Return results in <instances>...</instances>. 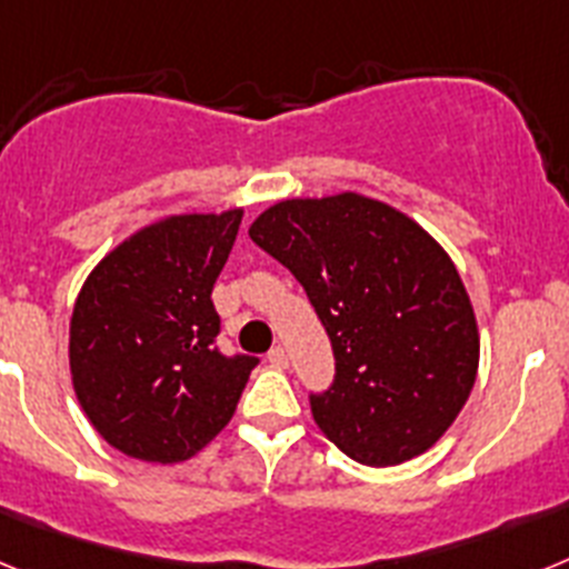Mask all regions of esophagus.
<instances>
[{"label": "esophagus", "instance_id": "34e87169", "mask_svg": "<svg viewBox=\"0 0 569 569\" xmlns=\"http://www.w3.org/2000/svg\"><path fill=\"white\" fill-rule=\"evenodd\" d=\"M268 361L273 367H279V370H284V367H288V350H284V347H273L268 353Z\"/></svg>", "mask_w": 569, "mask_h": 569}]
</instances>
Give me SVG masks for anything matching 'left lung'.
Instances as JSON below:
<instances>
[{
	"mask_svg": "<svg viewBox=\"0 0 569 569\" xmlns=\"http://www.w3.org/2000/svg\"><path fill=\"white\" fill-rule=\"evenodd\" d=\"M248 236L299 279L333 345V387L310 396L321 433L367 467L430 450L479 373V325L447 250L353 190L281 199Z\"/></svg>",
	"mask_w": 569,
	"mask_h": 569,
	"instance_id": "obj_1",
	"label": "left lung"
}]
</instances>
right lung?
I'll return each mask as SVG.
<instances>
[{"instance_id":"1","label":"right lung","mask_w":569,"mask_h":569,"mask_svg":"<svg viewBox=\"0 0 569 569\" xmlns=\"http://www.w3.org/2000/svg\"><path fill=\"white\" fill-rule=\"evenodd\" d=\"M244 208L176 213L119 241L90 270L70 316L73 393L97 433L130 459L188 461L222 433L256 359L213 347L222 273Z\"/></svg>"}]
</instances>
